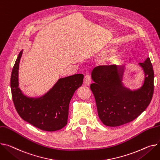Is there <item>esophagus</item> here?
Masks as SVG:
<instances>
[{
  "instance_id": "1",
  "label": "esophagus",
  "mask_w": 160,
  "mask_h": 160,
  "mask_svg": "<svg viewBox=\"0 0 160 160\" xmlns=\"http://www.w3.org/2000/svg\"><path fill=\"white\" fill-rule=\"evenodd\" d=\"M91 82V78L90 75L89 74H86V75L85 76L84 80H83L84 85H86V86H89V85H90Z\"/></svg>"
}]
</instances>
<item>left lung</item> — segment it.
I'll list each match as a JSON object with an SVG mask.
<instances>
[{"label": "left lung", "instance_id": "1", "mask_svg": "<svg viewBox=\"0 0 160 160\" xmlns=\"http://www.w3.org/2000/svg\"><path fill=\"white\" fill-rule=\"evenodd\" d=\"M145 73L143 86L131 91L123 86L124 66H103L93 69L94 83L91 89L102 123L117 127L129 123L139 116L149 105L154 92V71L149 58L139 63Z\"/></svg>", "mask_w": 160, "mask_h": 160}]
</instances>
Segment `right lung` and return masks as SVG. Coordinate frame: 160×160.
<instances>
[{
	"label": "right lung",
	"instance_id": "right-lung-1",
	"mask_svg": "<svg viewBox=\"0 0 160 160\" xmlns=\"http://www.w3.org/2000/svg\"><path fill=\"white\" fill-rule=\"evenodd\" d=\"M22 52H19L11 76V89L16 111L24 121L42 131L60 130L68 123L69 102L74 92L82 86L83 75L77 74L60 78L42 97H28L18 88V68Z\"/></svg>",
	"mask_w": 160,
	"mask_h": 160
}]
</instances>
